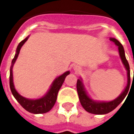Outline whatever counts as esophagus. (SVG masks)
I'll return each mask as SVG.
<instances>
[{"instance_id": "1", "label": "esophagus", "mask_w": 134, "mask_h": 134, "mask_svg": "<svg viewBox=\"0 0 134 134\" xmlns=\"http://www.w3.org/2000/svg\"><path fill=\"white\" fill-rule=\"evenodd\" d=\"M74 70H75V71H77V70H79V68H78L77 66H75V67H74Z\"/></svg>"}]
</instances>
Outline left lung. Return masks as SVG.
I'll list each match as a JSON object with an SVG mask.
<instances>
[{
  "mask_svg": "<svg viewBox=\"0 0 134 134\" xmlns=\"http://www.w3.org/2000/svg\"><path fill=\"white\" fill-rule=\"evenodd\" d=\"M110 40L113 41L116 46H118L119 50V54L122 64H124L125 68L127 71V84L125 90L116 99H113L110 102H96L88 96L87 93L84 88V84L82 82V79H78L77 82V91L78 96L80 99V103L82 104L84 109L88 113H93V114H97V115H102V114H107L111 111L115 109L121 103L122 100L125 99V97L128 93L130 86V68H129V63L127 62L126 57L125 54V50L122 45L120 43L114 38H110Z\"/></svg>",
  "mask_w": 134,
  "mask_h": 134,
  "instance_id": "obj_1",
  "label": "left lung"
}]
</instances>
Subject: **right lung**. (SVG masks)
Returning <instances> with one entry per match:
<instances>
[{
	"instance_id": "obj_1",
	"label": "right lung",
	"mask_w": 134,
	"mask_h": 134,
	"mask_svg": "<svg viewBox=\"0 0 134 134\" xmlns=\"http://www.w3.org/2000/svg\"><path fill=\"white\" fill-rule=\"evenodd\" d=\"M29 36L27 37L23 40L21 42L19 43L16 48V54L14 55V57L12 59V65L10 67V72H9V86L11 89L12 93L18 102L21 104L25 109L29 111L30 113H35V114H38V113H45L48 112L51 110L54 104L56 102L57 97V94L58 92L62 87V84L64 83L65 78L68 75L70 74V71L64 72L62 75L59 76L54 80L52 82V85L50 86V88L44 96L41 97L39 99H30L25 98V97L21 96L18 92L16 91L13 82V74H12V68L16 60L17 57L19 56L20 50L21 47L23 46V44L26 42V41L28 39Z\"/></svg>"
}]
</instances>
